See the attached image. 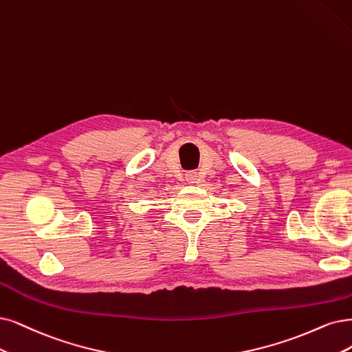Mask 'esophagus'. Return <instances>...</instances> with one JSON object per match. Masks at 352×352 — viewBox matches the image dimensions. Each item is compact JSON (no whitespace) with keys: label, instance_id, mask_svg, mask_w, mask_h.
<instances>
[{"label":"esophagus","instance_id":"1","mask_svg":"<svg viewBox=\"0 0 352 352\" xmlns=\"http://www.w3.org/2000/svg\"><path fill=\"white\" fill-rule=\"evenodd\" d=\"M186 181L188 184H196L199 183V174L196 171H190L186 174Z\"/></svg>","mask_w":352,"mask_h":352}]
</instances>
